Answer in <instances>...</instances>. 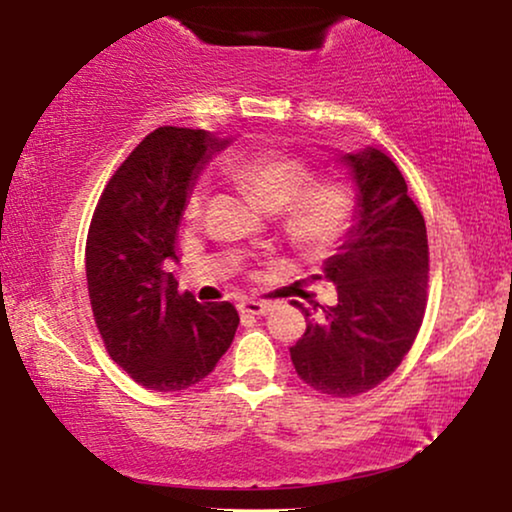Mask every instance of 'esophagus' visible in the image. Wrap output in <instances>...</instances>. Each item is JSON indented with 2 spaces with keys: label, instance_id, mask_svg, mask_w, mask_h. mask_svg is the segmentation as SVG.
Wrapping results in <instances>:
<instances>
[{
  "label": "esophagus",
  "instance_id": "34e87169",
  "mask_svg": "<svg viewBox=\"0 0 512 512\" xmlns=\"http://www.w3.org/2000/svg\"><path fill=\"white\" fill-rule=\"evenodd\" d=\"M270 304H266V301H242V304H239V311L242 313H249V315H266V313H270Z\"/></svg>",
  "mask_w": 512,
  "mask_h": 512
}]
</instances>
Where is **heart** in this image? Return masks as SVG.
<instances>
[{"label": "heart", "mask_w": 512, "mask_h": 512, "mask_svg": "<svg viewBox=\"0 0 512 512\" xmlns=\"http://www.w3.org/2000/svg\"><path fill=\"white\" fill-rule=\"evenodd\" d=\"M227 173L268 211L282 208V227L299 251L323 256L349 235L358 197L351 182L313 178L306 161L280 151H258L227 163ZM204 206V185L192 187L185 216L197 218Z\"/></svg>", "instance_id": "obj_1"}]
</instances>
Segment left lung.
Returning a JSON list of instances; mask_svg holds the SVG:
<instances>
[{"label":"left lung","instance_id":"1","mask_svg":"<svg viewBox=\"0 0 512 512\" xmlns=\"http://www.w3.org/2000/svg\"><path fill=\"white\" fill-rule=\"evenodd\" d=\"M358 189L356 218L323 275L337 304L301 308L306 332L289 353L296 375L332 399L358 396L399 368L425 318L430 249L420 208L380 149L342 154Z\"/></svg>","mask_w":512,"mask_h":512}]
</instances>
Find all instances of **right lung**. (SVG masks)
<instances>
[{
    "label": "right lung",
    "instance_id": "add662e5",
    "mask_svg": "<svg viewBox=\"0 0 512 512\" xmlns=\"http://www.w3.org/2000/svg\"><path fill=\"white\" fill-rule=\"evenodd\" d=\"M227 144L206 130L163 125L132 149L94 208L85 246L94 323L113 361L147 389L194 387L235 339V306L199 304L163 270L178 261L194 180Z\"/></svg>",
    "mask_w": 512,
    "mask_h": 512
}]
</instances>
